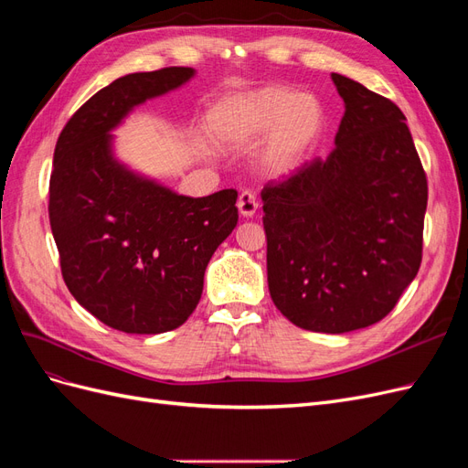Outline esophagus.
Wrapping results in <instances>:
<instances>
[{
  "mask_svg": "<svg viewBox=\"0 0 468 468\" xmlns=\"http://www.w3.org/2000/svg\"><path fill=\"white\" fill-rule=\"evenodd\" d=\"M238 210L239 215H242L244 218H251L253 215H256L258 210V199L256 195H253L251 191H242L238 197Z\"/></svg>",
  "mask_w": 468,
  "mask_h": 468,
  "instance_id": "1",
  "label": "esophagus"
}]
</instances>
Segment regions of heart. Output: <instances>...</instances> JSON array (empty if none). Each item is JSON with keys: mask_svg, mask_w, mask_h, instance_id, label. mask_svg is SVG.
Returning a JSON list of instances; mask_svg holds the SVG:
<instances>
[{"mask_svg": "<svg viewBox=\"0 0 468 468\" xmlns=\"http://www.w3.org/2000/svg\"><path fill=\"white\" fill-rule=\"evenodd\" d=\"M320 99L285 86L229 93L212 105L208 131L224 148H244L269 133L261 165L285 174L313 150L324 133Z\"/></svg>", "mask_w": 468, "mask_h": 468, "instance_id": "obj_1", "label": "heart"}]
</instances>
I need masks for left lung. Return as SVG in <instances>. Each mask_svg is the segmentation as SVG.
Here are the masks:
<instances>
[{
    "mask_svg": "<svg viewBox=\"0 0 468 468\" xmlns=\"http://www.w3.org/2000/svg\"><path fill=\"white\" fill-rule=\"evenodd\" d=\"M335 148L261 191L267 282L281 314L346 334L385 318L421 263L428 179L404 112L342 74Z\"/></svg>",
    "mask_w": 468,
    "mask_h": 468,
    "instance_id": "left-lung-1",
    "label": "left lung"
}]
</instances>
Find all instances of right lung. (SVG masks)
I'll list each match as a JSON object with an SVG mask.
<instances>
[{
  "mask_svg": "<svg viewBox=\"0 0 468 468\" xmlns=\"http://www.w3.org/2000/svg\"><path fill=\"white\" fill-rule=\"evenodd\" d=\"M193 68L122 76L64 126L54 148L48 217L62 277L97 320L126 334L176 330L199 304L212 253L236 229V189L177 195L119 162L111 133Z\"/></svg>",
  "mask_w": 468,
  "mask_h": 468,
  "instance_id": "right-lung-1",
  "label": "right lung"
}]
</instances>
